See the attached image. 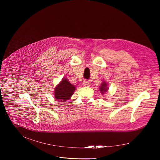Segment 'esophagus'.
Masks as SVG:
<instances>
[{
    "label": "esophagus",
    "mask_w": 160,
    "mask_h": 160,
    "mask_svg": "<svg viewBox=\"0 0 160 160\" xmlns=\"http://www.w3.org/2000/svg\"><path fill=\"white\" fill-rule=\"evenodd\" d=\"M83 86H90V83L88 81L84 80L83 82Z\"/></svg>",
    "instance_id": "obj_1"
}]
</instances>
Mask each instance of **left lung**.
<instances>
[{"label": "left lung", "mask_w": 160, "mask_h": 160, "mask_svg": "<svg viewBox=\"0 0 160 160\" xmlns=\"http://www.w3.org/2000/svg\"><path fill=\"white\" fill-rule=\"evenodd\" d=\"M108 89H109V88L108 86V83L105 81H103L101 83V84H100L99 86V91L100 92V93L102 95L106 93Z\"/></svg>", "instance_id": "obj_1"}]
</instances>
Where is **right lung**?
<instances>
[{
    "label": "right lung",
    "instance_id": "add662e5",
    "mask_svg": "<svg viewBox=\"0 0 160 160\" xmlns=\"http://www.w3.org/2000/svg\"><path fill=\"white\" fill-rule=\"evenodd\" d=\"M75 89L76 86L71 83L68 79L64 77L55 87L54 97L60 102H65L71 98Z\"/></svg>",
    "mask_w": 160,
    "mask_h": 160
}]
</instances>
